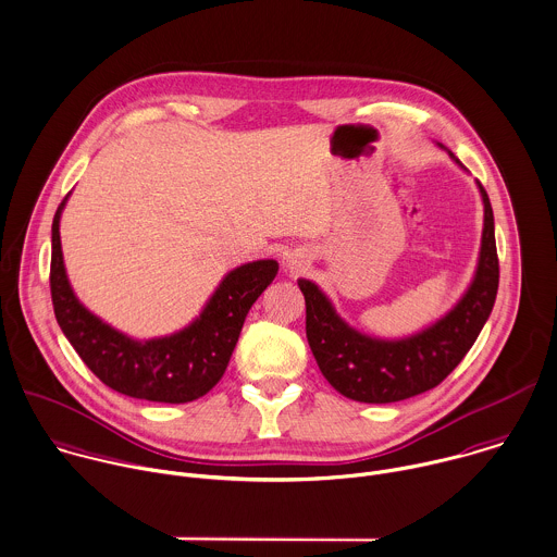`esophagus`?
Instances as JSON below:
<instances>
[{
  "mask_svg": "<svg viewBox=\"0 0 557 557\" xmlns=\"http://www.w3.org/2000/svg\"><path fill=\"white\" fill-rule=\"evenodd\" d=\"M287 265H289V270H296V272H298V270L305 265V261L300 259V255H292L289 261H287Z\"/></svg>",
  "mask_w": 557,
  "mask_h": 557,
  "instance_id": "esophagus-1",
  "label": "esophagus"
}]
</instances>
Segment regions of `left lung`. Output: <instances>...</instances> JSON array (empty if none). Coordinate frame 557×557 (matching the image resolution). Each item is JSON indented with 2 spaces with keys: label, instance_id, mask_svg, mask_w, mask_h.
Masks as SVG:
<instances>
[{
  "label": "left lung",
  "instance_id": "1",
  "mask_svg": "<svg viewBox=\"0 0 557 557\" xmlns=\"http://www.w3.org/2000/svg\"><path fill=\"white\" fill-rule=\"evenodd\" d=\"M460 164V160L449 151ZM478 272L462 300L434 326L399 342H382L350 329L315 283L300 278L307 305V339L324 377L346 397L366 404L399 401L441 384L475 344L499 287L495 220L486 189Z\"/></svg>",
  "mask_w": 557,
  "mask_h": 557
}]
</instances>
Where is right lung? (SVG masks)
<instances>
[{
  "instance_id": "add662e5",
  "label": "right lung",
  "mask_w": 557,
  "mask_h": 557,
  "mask_svg": "<svg viewBox=\"0 0 557 557\" xmlns=\"http://www.w3.org/2000/svg\"><path fill=\"white\" fill-rule=\"evenodd\" d=\"M64 200L51 224L49 287L55 320L79 359L103 384L129 397L164 404L202 397L226 370L244 320L274 281L278 263L263 259L235 268L209 298L200 318L182 333L145 344L134 342L86 311L66 281L60 246Z\"/></svg>"
}]
</instances>
